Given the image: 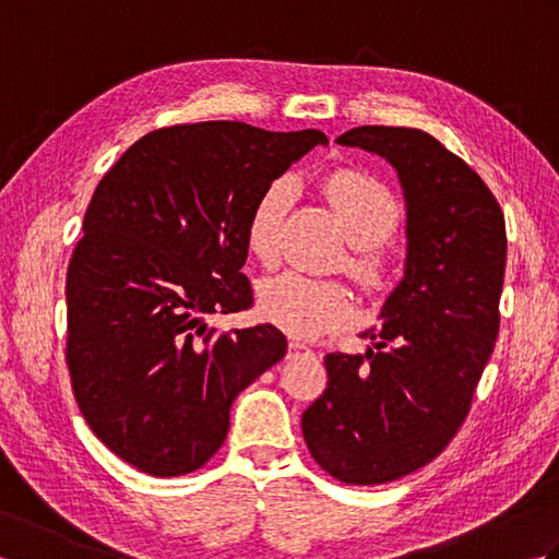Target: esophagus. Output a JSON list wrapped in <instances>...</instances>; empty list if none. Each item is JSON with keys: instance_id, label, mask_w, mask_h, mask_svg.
Masks as SVG:
<instances>
[{"instance_id": "34e87169", "label": "esophagus", "mask_w": 559, "mask_h": 559, "mask_svg": "<svg viewBox=\"0 0 559 559\" xmlns=\"http://www.w3.org/2000/svg\"><path fill=\"white\" fill-rule=\"evenodd\" d=\"M288 350H290V353H307L310 348H307L302 341H290V343H288Z\"/></svg>"}]
</instances>
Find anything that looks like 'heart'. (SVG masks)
I'll use <instances>...</instances> for the list:
<instances>
[{"mask_svg": "<svg viewBox=\"0 0 559 559\" xmlns=\"http://www.w3.org/2000/svg\"><path fill=\"white\" fill-rule=\"evenodd\" d=\"M326 197L353 242L346 259L350 276L365 293L384 295L396 281V264L382 247L396 233L401 221L399 201L374 177L358 170H338L324 182ZM295 199L290 177L273 180L249 211L245 240L261 264H273L281 257L283 225ZM259 314L295 338H314L326 331L346 326L355 317L350 290L341 281L305 276L283 271L257 286Z\"/></svg>", "mask_w": 559, "mask_h": 559, "instance_id": "obj_1", "label": "heart"}]
</instances>
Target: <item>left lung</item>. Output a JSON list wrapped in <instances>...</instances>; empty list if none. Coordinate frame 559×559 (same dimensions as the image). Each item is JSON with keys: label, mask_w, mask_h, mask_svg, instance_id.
<instances>
[{"label": "left lung", "mask_w": 559, "mask_h": 559, "mask_svg": "<svg viewBox=\"0 0 559 559\" xmlns=\"http://www.w3.org/2000/svg\"><path fill=\"white\" fill-rule=\"evenodd\" d=\"M341 146L386 158L406 199V269L365 355L329 353V384L302 413L329 476L382 485L423 468L454 439L500 331L504 213L480 175L430 134L355 127Z\"/></svg>", "instance_id": "left-lung-1"}]
</instances>
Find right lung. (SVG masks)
<instances>
[{
  "mask_svg": "<svg viewBox=\"0 0 559 559\" xmlns=\"http://www.w3.org/2000/svg\"><path fill=\"white\" fill-rule=\"evenodd\" d=\"M326 136L245 122L163 127L105 173L67 271V367L88 427L158 478L204 466L235 396L288 350L276 326H206L252 307L240 271L257 197Z\"/></svg>",
  "mask_w": 559,
  "mask_h": 559,
  "instance_id": "right-lung-1",
  "label": "right lung"
}]
</instances>
